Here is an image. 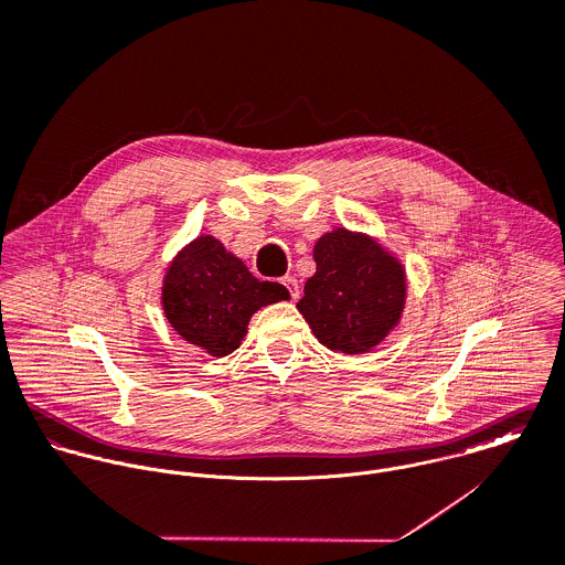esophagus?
<instances>
[{"label":"esophagus","mask_w":565,"mask_h":565,"mask_svg":"<svg viewBox=\"0 0 565 565\" xmlns=\"http://www.w3.org/2000/svg\"><path fill=\"white\" fill-rule=\"evenodd\" d=\"M281 284L286 286V290L290 292V297H292V299H297V297H299V281H297V277L286 275V277L281 279Z\"/></svg>","instance_id":"esophagus-1"}]
</instances>
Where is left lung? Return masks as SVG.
Here are the masks:
<instances>
[{
	"label": "left lung",
	"instance_id": "obj_1",
	"mask_svg": "<svg viewBox=\"0 0 565 565\" xmlns=\"http://www.w3.org/2000/svg\"><path fill=\"white\" fill-rule=\"evenodd\" d=\"M315 262L299 312L326 348L370 352L401 321L407 297L403 264L372 237L345 228L315 244Z\"/></svg>",
	"mask_w": 565,
	"mask_h": 565
}]
</instances>
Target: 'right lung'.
<instances>
[{"mask_svg":"<svg viewBox=\"0 0 565 565\" xmlns=\"http://www.w3.org/2000/svg\"><path fill=\"white\" fill-rule=\"evenodd\" d=\"M277 281H259L211 235L195 237L167 268L162 308L171 328L211 356L239 348L250 317L288 299Z\"/></svg>","mask_w":565,"mask_h":565,"instance_id":"obj_1","label":"right lung"}]
</instances>
